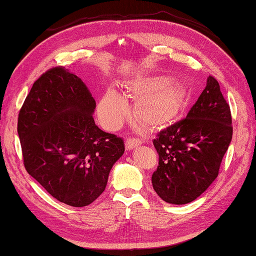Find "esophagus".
<instances>
[{
    "label": "esophagus",
    "mask_w": 256,
    "mask_h": 256,
    "mask_svg": "<svg viewBox=\"0 0 256 256\" xmlns=\"http://www.w3.org/2000/svg\"><path fill=\"white\" fill-rule=\"evenodd\" d=\"M140 144V140L138 138H128L126 140V144H125V148H126L128 150H133L135 148H138V146Z\"/></svg>",
    "instance_id": "obj_1"
}]
</instances>
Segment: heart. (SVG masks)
<instances>
[{"instance_id":"1","label":"heart","mask_w":256,"mask_h":256,"mask_svg":"<svg viewBox=\"0 0 256 256\" xmlns=\"http://www.w3.org/2000/svg\"><path fill=\"white\" fill-rule=\"evenodd\" d=\"M128 91L139 98L135 113L140 121L153 128L165 125L180 110L184 90L180 84L170 82L166 77H148L128 86ZM128 111V103L116 90L108 89L101 99L98 113L103 126L110 131L118 130Z\"/></svg>"}]
</instances>
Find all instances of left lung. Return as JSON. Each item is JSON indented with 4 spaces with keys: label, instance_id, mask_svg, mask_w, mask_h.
Segmentation results:
<instances>
[{
    "label": "left lung",
    "instance_id": "obj_1",
    "mask_svg": "<svg viewBox=\"0 0 256 256\" xmlns=\"http://www.w3.org/2000/svg\"><path fill=\"white\" fill-rule=\"evenodd\" d=\"M230 106L212 76L187 116L162 130L153 144L158 166L152 176L156 194L168 204L197 199L218 177L232 140Z\"/></svg>",
    "mask_w": 256,
    "mask_h": 256
}]
</instances>
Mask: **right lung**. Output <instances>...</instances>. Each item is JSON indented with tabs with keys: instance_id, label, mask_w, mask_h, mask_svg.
<instances>
[{
	"instance_id": "right-lung-1",
	"label": "right lung",
	"mask_w": 256,
	"mask_h": 256,
	"mask_svg": "<svg viewBox=\"0 0 256 256\" xmlns=\"http://www.w3.org/2000/svg\"><path fill=\"white\" fill-rule=\"evenodd\" d=\"M96 101L64 67L38 78L18 114V133L27 172L60 202L84 206L104 192L124 142L96 126Z\"/></svg>"
}]
</instances>
